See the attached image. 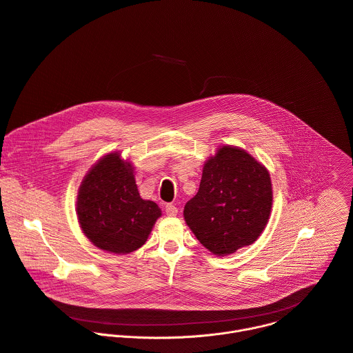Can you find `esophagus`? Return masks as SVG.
Segmentation results:
<instances>
[{
    "instance_id": "34e87169",
    "label": "esophagus",
    "mask_w": 353,
    "mask_h": 353,
    "mask_svg": "<svg viewBox=\"0 0 353 353\" xmlns=\"http://www.w3.org/2000/svg\"><path fill=\"white\" fill-rule=\"evenodd\" d=\"M165 212L168 216H176L179 213V209L173 205V203H166L165 206Z\"/></svg>"
}]
</instances>
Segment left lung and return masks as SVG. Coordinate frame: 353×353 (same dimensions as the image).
Masks as SVG:
<instances>
[{
	"mask_svg": "<svg viewBox=\"0 0 353 353\" xmlns=\"http://www.w3.org/2000/svg\"><path fill=\"white\" fill-rule=\"evenodd\" d=\"M272 203L268 169L247 151L223 145L205 162L199 190L183 214L206 250L225 256L259 239Z\"/></svg>",
	"mask_w": 353,
	"mask_h": 353,
	"instance_id": "left-lung-1",
	"label": "left lung"
}]
</instances>
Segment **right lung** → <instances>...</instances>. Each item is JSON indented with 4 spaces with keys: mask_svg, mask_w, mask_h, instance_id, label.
I'll list each match as a JSON object with an SVG mask.
<instances>
[{
    "mask_svg": "<svg viewBox=\"0 0 353 353\" xmlns=\"http://www.w3.org/2000/svg\"><path fill=\"white\" fill-rule=\"evenodd\" d=\"M76 213L85 237L97 248L126 255L145 244L162 210L140 196L133 165L119 152H110L84 176Z\"/></svg>",
    "mask_w": 353,
    "mask_h": 353,
    "instance_id": "right-lung-1",
    "label": "right lung"
}]
</instances>
